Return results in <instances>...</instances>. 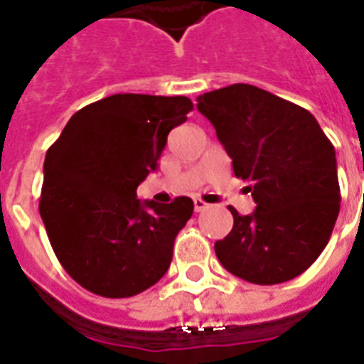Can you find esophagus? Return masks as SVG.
I'll list each match as a JSON object with an SVG mask.
<instances>
[{
  "mask_svg": "<svg viewBox=\"0 0 364 364\" xmlns=\"http://www.w3.org/2000/svg\"><path fill=\"white\" fill-rule=\"evenodd\" d=\"M208 210V204H205L204 200H194V211L196 213H200V211Z\"/></svg>",
  "mask_w": 364,
  "mask_h": 364,
  "instance_id": "1",
  "label": "esophagus"
}]
</instances>
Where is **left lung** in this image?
<instances>
[{
	"mask_svg": "<svg viewBox=\"0 0 364 364\" xmlns=\"http://www.w3.org/2000/svg\"><path fill=\"white\" fill-rule=\"evenodd\" d=\"M196 107L257 204L251 215L228 208L234 227L215 242L219 262L257 285L300 276L328 243L340 211L333 143L310 111L253 85L205 92Z\"/></svg>",
	"mask_w": 364,
	"mask_h": 364,
	"instance_id": "1",
	"label": "left lung"
}]
</instances>
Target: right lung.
Segmentation results:
<instances>
[{
    "label": "right lung",
    "instance_id": "obj_1",
    "mask_svg": "<svg viewBox=\"0 0 364 364\" xmlns=\"http://www.w3.org/2000/svg\"><path fill=\"white\" fill-rule=\"evenodd\" d=\"M188 111L185 96L113 94L77 111L47 151L39 213L60 264L90 293L134 296L170 268L193 200L141 202L136 188Z\"/></svg>",
    "mask_w": 364,
    "mask_h": 364
}]
</instances>
